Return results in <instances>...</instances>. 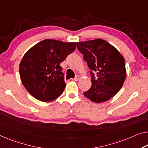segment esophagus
Instances as JSON below:
<instances>
[{"mask_svg": "<svg viewBox=\"0 0 148 148\" xmlns=\"http://www.w3.org/2000/svg\"><path fill=\"white\" fill-rule=\"evenodd\" d=\"M79 79H80V77H79V76H78V75H76V76H75V78L72 79V80L78 81V80H79Z\"/></svg>", "mask_w": 148, "mask_h": 148, "instance_id": "34e87169", "label": "esophagus"}]
</instances>
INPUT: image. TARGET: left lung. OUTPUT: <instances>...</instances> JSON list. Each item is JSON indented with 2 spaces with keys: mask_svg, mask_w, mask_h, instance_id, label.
I'll use <instances>...</instances> for the list:
<instances>
[{
  "mask_svg": "<svg viewBox=\"0 0 148 148\" xmlns=\"http://www.w3.org/2000/svg\"><path fill=\"white\" fill-rule=\"evenodd\" d=\"M76 45L91 70L92 86L84 95L95 103L110 100L121 89L126 78L124 58L101 38L80 42Z\"/></svg>",
  "mask_w": 148,
  "mask_h": 148,
  "instance_id": "8db88e82",
  "label": "left lung"
}]
</instances>
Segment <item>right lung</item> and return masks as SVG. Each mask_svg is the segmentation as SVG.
<instances>
[{
	"label": "right lung",
	"instance_id": "right-lung-1",
	"mask_svg": "<svg viewBox=\"0 0 148 148\" xmlns=\"http://www.w3.org/2000/svg\"><path fill=\"white\" fill-rule=\"evenodd\" d=\"M75 49V42L46 39L28 50L19 68L26 90L42 102H50L60 96L66 86L60 63Z\"/></svg>",
	"mask_w": 148,
	"mask_h": 148
}]
</instances>
